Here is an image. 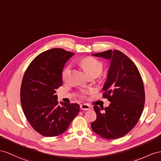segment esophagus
Here are the masks:
<instances>
[{"mask_svg":"<svg viewBox=\"0 0 161 161\" xmlns=\"http://www.w3.org/2000/svg\"><path fill=\"white\" fill-rule=\"evenodd\" d=\"M80 108H81V110H83V111H88V110L90 109V107L89 106L88 104H81L80 105Z\"/></svg>","mask_w":161,"mask_h":161,"instance_id":"1","label":"esophagus"}]
</instances>
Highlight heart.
Listing matches in <instances>:
<instances>
[{
  "mask_svg": "<svg viewBox=\"0 0 161 161\" xmlns=\"http://www.w3.org/2000/svg\"><path fill=\"white\" fill-rule=\"evenodd\" d=\"M80 65L84 71L90 77L98 76L103 71V65L101 61L92 57H87L82 58L80 61ZM71 66L67 65L62 71V79L66 81L71 72Z\"/></svg>",
  "mask_w": 161,
  "mask_h": 161,
  "instance_id": "b5f03b06",
  "label": "heart"
}]
</instances>
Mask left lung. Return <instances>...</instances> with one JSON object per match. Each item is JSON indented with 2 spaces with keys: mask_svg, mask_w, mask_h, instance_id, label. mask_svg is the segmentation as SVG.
<instances>
[{
  "mask_svg": "<svg viewBox=\"0 0 161 161\" xmlns=\"http://www.w3.org/2000/svg\"><path fill=\"white\" fill-rule=\"evenodd\" d=\"M92 55L111 61L103 88V97L111 103L104 108L94 106L96 119L91 127L104 138H119L134 127L142 115L145 103L143 81L135 64L119 50Z\"/></svg>",
  "mask_w": 161,
  "mask_h": 161,
  "instance_id": "obj_1",
  "label": "left lung"
}]
</instances>
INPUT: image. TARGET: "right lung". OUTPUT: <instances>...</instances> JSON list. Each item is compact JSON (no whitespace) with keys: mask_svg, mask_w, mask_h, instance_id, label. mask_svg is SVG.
I'll list each match as a JSON object with an SVG mask.
<instances>
[{"mask_svg":"<svg viewBox=\"0 0 161 161\" xmlns=\"http://www.w3.org/2000/svg\"><path fill=\"white\" fill-rule=\"evenodd\" d=\"M74 53L53 48L38 54L23 77L20 98L25 117L39 134L54 137L63 134L80 112V105L57 101L56 89L63 84L62 71Z\"/></svg>","mask_w":161,"mask_h":161,"instance_id":"add662e5","label":"right lung"}]
</instances>
